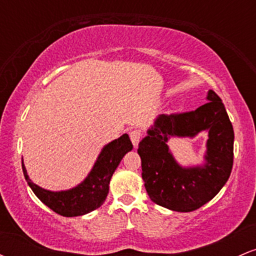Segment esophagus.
I'll list each match as a JSON object with an SVG mask.
<instances>
[{
    "label": "esophagus",
    "mask_w": 256,
    "mask_h": 256,
    "mask_svg": "<svg viewBox=\"0 0 256 256\" xmlns=\"http://www.w3.org/2000/svg\"><path fill=\"white\" fill-rule=\"evenodd\" d=\"M140 137H142V134H140V131L134 130V131L130 132L131 142H132V144H134V148H137L138 143H140Z\"/></svg>",
    "instance_id": "obj_1"
}]
</instances>
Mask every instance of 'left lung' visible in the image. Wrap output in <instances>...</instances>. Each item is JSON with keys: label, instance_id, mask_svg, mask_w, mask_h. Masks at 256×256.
<instances>
[{"label": "left lung", "instance_id": "8db88e82", "mask_svg": "<svg viewBox=\"0 0 256 256\" xmlns=\"http://www.w3.org/2000/svg\"><path fill=\"white\" fill-rule=\"evenodd\" d=\"M207 104L194 112L158 116L138 144L142 178L154 204L174 212H192L210 202L224 186L234 164V128L225 106L213 90ZM208 134L202 164L183 166L168 146L173 138Z\"/></svg>", "mask_w": 256, "mask_h": 256}]
</instances>
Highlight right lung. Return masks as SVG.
Returning a JSON list of instances; mask_svg holds the SVG:
<instances>
[{"mask_svg":"<svg viewBox=\"0 0 256 256\" xmlns=\"http://www.w3.org/2000/svg\"><path fill=\"white\" fill-rule=\"evenodd\" d=\"M132 143L128 134L107 143L98 155L92 168L80 183L67 190L52 192L34 184L28 177L24 160L22 172L28 186L44 204L62 216H80L101 207L106 201L113 173L126 152L132 150Z\"/></svg>","mask_w":256,"mask_h":256,"instance_id":"add662e5","label":"right lung"}]
</instances>
